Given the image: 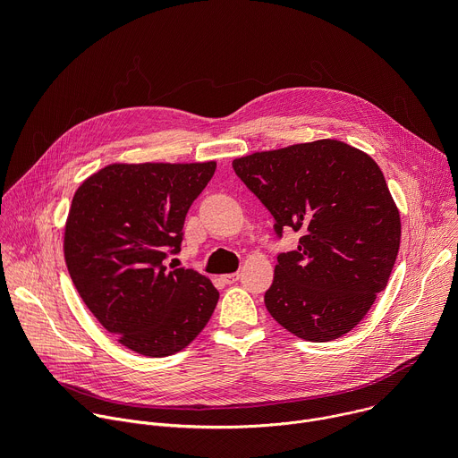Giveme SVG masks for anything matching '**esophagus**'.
I'll return each instance as SVG.
<instances>
[{"label":"esophagus","mask_w":458,"mask_h":458,"mask_svg":"<svg viewBox=\"0 0 458 458\" xmlns=\"http://www.w3.org/2000/svg\"><path fill=\"white\" fill-rule=\"evenodd\" d=\"M223 281L226 284H233V283L239 281V274H226V276H223Z\"/></svg>","instance_id":"obj_1"}]
</instances>
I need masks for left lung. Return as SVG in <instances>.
Masks as SVG:
<instances>
[{
  "mask_svg": "<svg viewBox=\"0 0 458 458\" xmlns=\"http://www.w3.org/2000/svg\"><path fill=\"white\" fill-rule=\"evenodd\" d=\"M274 216V230L299 232L277 255L265 293L270 315L293 335L326 343L352 332L394 270L401 216L378 165L335 140L257 152L232 163Z\"/></svg>",
  "mask_w": 458,
  "mask_h": 458,
  "instance_id": "8db88e82",
  "label": "left lung"
}]
</instances>
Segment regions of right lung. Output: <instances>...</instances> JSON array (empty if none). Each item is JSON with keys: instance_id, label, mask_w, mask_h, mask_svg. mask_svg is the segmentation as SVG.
<instances>
[{"instance_id": "add662e5", "label": "right lung", "mask_w": 458, "mask_h": 458, "mask_svg": "<svg viewBox=\"0 0 458 458\" xmlns=\"http://www.w3.org/2000/svg\"><path fill=\"white\" fill-rule=\"evenodd\" d=\"M216 163L108 165L76 191L64 260L76 290L117 341L147 357L188 346L219 292L191 268L165 267L181 251L184 217Z\"/></svg>"}]
</instances>
